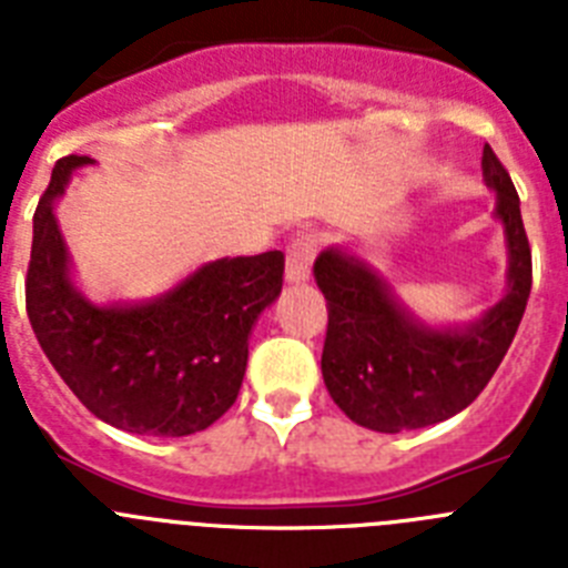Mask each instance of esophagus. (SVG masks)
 <instances>
[{
  "mask_svg": "<svg viewBox=\"0 0 568 568\" xmlns=\"http://www.w3.org/2000/svg\"><path fill=\"white\" fill-rule=\"evenodd\" d=\"M315 253H318V235L315 233L295 235L287 247V281H293V284L307 281L310 270H313Z\"/></svg>",
  "mask_w": 568,
  "mask_h": 568,
  "instance_id": "esophagus-1",
  "label": "esophagus"
}]
</instances>
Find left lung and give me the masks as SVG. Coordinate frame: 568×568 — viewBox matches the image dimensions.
<instances>
[{"instance_id":"1","label":"left lung","mask_w":568,"mask_h":568,"mask_svg":"<svg viewBox=\"0 0 568 568\" xmlns=\"http://www.w3.org/2000/svg\"><path fill=\"white\" fill-rule=\"evenodd\" d=\"M484 179L504 224L509 273L504 298L469 327L433 329L406 313L389 284L364 261L329 247L315 258V281L327 298L321 373L335 404L375 433H404L453 418L484 393L524 318L531 290V250L518 190L491 148Z\"/></svg>"}]
</instances>
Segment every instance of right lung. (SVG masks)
<instances>
[{"label":"right lung","mask_w":568,"mask_h":568,"mask_svg":"<svg viewBox=\"0 0 568 568\" xmlns=\"http://www.w3.org/2000/svg\"><path fill=\"white\" fill-rule=\"evenodd\" d=\"M90 155L59 159L33 213L24 304L39 346L64 384L104 424L184 438L235 404L247 338L284 284V253L210 261L148 304L99 307L70 281L53 202Z\"/></svg>","instance_id":"add662e5"}]
</instances>
